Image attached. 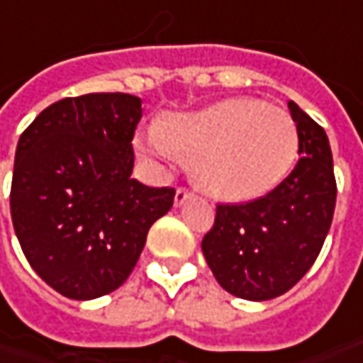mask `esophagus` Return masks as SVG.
Returning a JSON list of instances; mask_svg holds the SVG:
<instances>
[{"label":"esophagus","instance_id":"1","mask_svg":"<svg viewBox=\"0 0 363 363\" xmlns=\"http://www.w3.org/2000/svg\"><path fill=\"white\" fill-rule=\"evenodd\" d=\"M193 197V191L191 189H186V186H179L177 189V195H174V205H182L186 199Z\"/></svg>","mask_w":363,"mask_h":363}]
</instances>
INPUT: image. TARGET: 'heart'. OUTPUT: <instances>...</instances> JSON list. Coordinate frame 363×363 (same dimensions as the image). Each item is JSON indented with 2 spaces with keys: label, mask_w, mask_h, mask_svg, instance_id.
<instances>
[{
  "label": "heart",
  "mask_w": 363,
  "mask_h": 363,
  "mask_svg": "<svg viewBox=\"0 0 363 363\" xmlns=\"http://www.w3.org/2000/svg\"><path fill=\"white\" fill-rule=\"evenodd\" d=\"M144 156L191 160L203 191L223 201H250L276 189L294 166L298 130L291 113L256 97L225 99L162 119L138 140Z\"/></svg>",
  "instance_id": "1"
}]
</instances>
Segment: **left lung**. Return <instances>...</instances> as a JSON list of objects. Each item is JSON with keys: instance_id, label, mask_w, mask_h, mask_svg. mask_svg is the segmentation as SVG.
<instances>
[{"instance_id": "1", "label": "left lung", "mask_w": 363, "mask_h": 363, "mask_svg": "<svg viewBox=\"0 0 363 363\" xmlns=\"http://www.w3.org/2000/svg\"><path fill=\"white\" fill-rule=\"evenodd\" d=\"M298 162L268 195L217 205L201 247L217 282L245 301L280 296L307 274L335 211L337 182L325 130L294 101Z\"/></svg>"}]
</instances>
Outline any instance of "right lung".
<instances>
[{
	"mask_svg": "<svg viewBox=\"0 0 363 363\" xmlns=\"http://www.w3.org/2000/svg\"><path fill=\"white\" fill-rule=\"evenodd\" d=\"M142 99L89 93L46 107L20 135L11 221L36 274L62 296L97 298L132 274L174 189L132 179Z\"/></svg>",
	"mask_w": 363,
	"mask_h": 363,
	"instance_id": "obj_1",
	"label": "right lung"
}]
</instances>
